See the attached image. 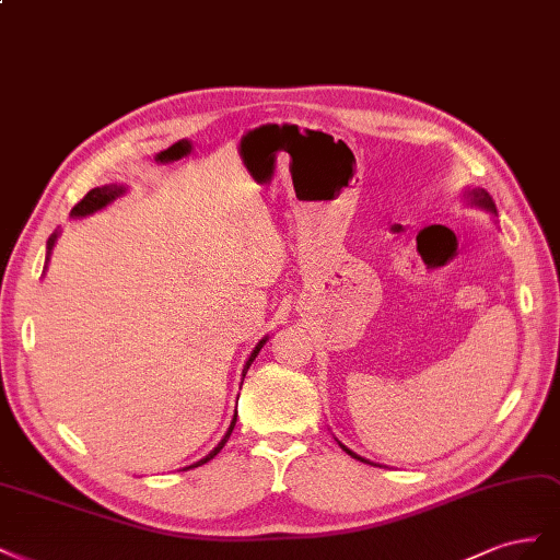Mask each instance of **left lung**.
Segmentation results:
<instances>
[{"instance_id": "obj_1", "label": "left lung", "mask_w": 560, "mask_h": 560, "mask_svg": "<svg viewBox=\"0 0 560 560\" xmlns=\"http://www.w3.org/2000/svg\"><path fill=\"white\" fill-rule=\"evenodd\" d=\"M465 199L469 201V206H476V209H483V211H488L490 215H494V218H498V209H494V201H492V197L488 195V191L486 189H481V187H474V189H467L465 191ZM340 443V441H338ZM340 448L347 453V455H351V457H354V459H361V462H365V465H373V462L371 459H363L361 455H357L354 451H349L347 448V445H342L340 443Z\"/></svg>"}]
</instances>
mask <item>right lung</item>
<instances>
[{
  "mask_svg": "<svg viewBox=\"0 0 560 560\" xmlns=\"http://www.w3.org/2000/svg\"><path fill=\"white\" fill-rule=\"evenodd\" d=\"M126 191V187L124 185H103V187H95V189H91L89 195L79 201L74 209L70 211V215L72 218H86V215H93L95 211H101V209H105V206H109L112 201H115L117 197H121ZM58 236H60V232L56 230L51 236H49V242H46V265H49V260H51V250H54V246H56V242H58ZM46 265H44V269H46ZM269 340V335H265V338L253 347V351H250V357H248V361L244 363V371H242V385H244V377H246V373H248V369H250V363L255 361V357L260 354V349L265 347V342ZM234 424H236V412H234V418H232V422H230V427H228V431H225V436L220 439V443L215 445V448L206 455L203 459H199V462H195V465H189V467H185L183 471H187V469H195V467H201V465H206V462L209 459H213L220 451H222V445L228 443V439H230V434H232V429H234Z\"/></svg>",
  "mask_w": 560,
  "mask_h": 560,
  "instance_id": "right-lung-1",
  "label": "right lung"
}]
</instances>
